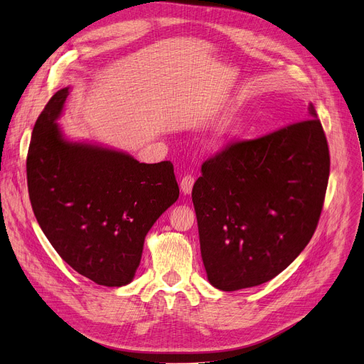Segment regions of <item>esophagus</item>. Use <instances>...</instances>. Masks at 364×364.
I'll list each match as a JSON object with an SVG mask.
<instances>
[{
  "mask_svg": "<svg viewBox=\"0 0 364 364\" xmlns=\"http://www.w3.org/2000/svg\"><path fill=\"white\" fill-rule=\"evenodd\" d=\"M194 182H196V179H194L193 174H186V176H183L182 181H181V190H182V193L183 194H190L193 191Z\"/></svg>",
  "mask_w": 364,
  "mask_h": 364,
  "instance_id": "1",
  "label": "esophagus"
}]
</instances>
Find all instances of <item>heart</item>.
I'll list each match as a JSON object with an SVG mask.
<instances>
[{
  "label": "heart",
  "mask_w": 364,
  "mask_h": 364,
  "mask_svg": "<svg viewBox=\"0 0 364 364\" xmlns=\"http://www.w3.org/2000/svg\"><path fill=\"white\" fill-rule=\"evenodd\" d=\"M228 133H230V122L225 121L220 128H218V132L215 134V139L212 140L213 146H220V144H223L225 141Z\"/></svg>",
  "instance_id": "b5f03b06"
}]
</instances>
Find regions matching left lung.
Segmentation results:
<instances>
[{"label": "left lung", "mask_w": 364, "mask_h": 364, "mask_svg": "<svg viewBox=\"0 0 364 364\" xmlns=\"http://www.w3.org/2000/svg\"><path fill=\"white\" fill-rule=\"evenodd\" d=\"M309 119L235 141L201 166L193 188L209 282L250 288L285 270L312 239L330 173L328 144L314 106Z\"/></svg>", "instance_id": "1"}]
</instances>
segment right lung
I'll list each match as a JSON object with an SVG mask.
<instances>
[{
    "instance_id": "add662e5",
    "label": "right lung",
    "mask_w": 364,
    "mask_h": 364,
    "mask_svg": "<svg viewBox=\"0 0 364 364\" xmlns=\"http://www.w3.org/2000/svg\"><path fill=\"white\" fill-rule=\"evenodd\" d=\"M70 88L58 91L34 125L26 156L31 206L60 257L105 287L133 281L148 231L174 201L173 164L139 163L129 154L70 141L56 119Z\"/></svg>"
}]
</instances>
